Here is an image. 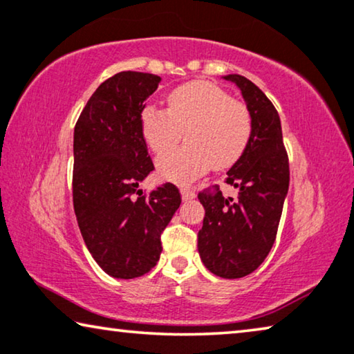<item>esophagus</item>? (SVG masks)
Here are the masks:
<instances>
[{
	"mask_svg": "<svg viewBox=\"0 0 354 354\" xmlns=\"http://www.w3.org/2000/svg\"><path fill=\"white\" fill-rule=\"evenodd\" d=\"M180 193H182V199L183 201H188V199H193L194 198V192H193V189L192 188H189V187H185V185H183V187L180 188Z\"/></svg>",
	"mask_w": 354,
	"mask_h": 354,
	"instance_id": "1",
	"label": "esophagus"
}]
</instances>
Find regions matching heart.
<instances>
[{"label":"heart","instance_id":"heart-1","mask_svg":"<svg viewBox=\"0 0 354 354\" xmlns=\"http://www.w3.org/2000/svg\"><path fill=\"white\" fill-rule=\"evenodd\" d=\"M187 136V145L156 162L158 174L171 182H189L212 166L225 171L245 153L253 134V117L242 101L221 86L193 80L174 88L167 111L149 104L140 113V133L156 155H162Z\"/></svg>","mask_w":354,"mask_h":354}]
</instances>
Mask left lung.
I'll return each mask as SVG.
<instances>
[{
    "label": "left lung",
    "mask_w": 354,
    "mask_h": 354,
    "mask_svg": "<svg viewBox=\"0 0 354 354\" xmlns=\"http://www.w3.org/2000/svg\"><path fill=\"white\" fill-rule=\"evenodd\" d=\"M253 117L245 153L227 171L225 182L239 189L225 198L218 185L199 192L205 209L198 232L201 259L212 274L241 279L257 270L274 245L290 185V162L277 109L252 80L230 74Z\"/></svg>",
    "instance_id": "obj_1"
}]
</instances>
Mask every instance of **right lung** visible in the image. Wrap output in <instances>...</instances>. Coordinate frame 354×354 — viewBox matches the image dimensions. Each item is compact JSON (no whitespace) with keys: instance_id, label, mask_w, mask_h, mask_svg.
I'll return each instance as SVG.
<instances>
[{"instance_id":"add662e5","label":"right lung","mask_w":354,"mask_h":354,"mask_svg":"<svg viewBox=\"0 0 354 354\" xmlns=\"http://www.w3.org/2000/svg\"><path fill=\"white\" fill-rule=\"evenodd\" d=\"M160 75L122 71L104 80L74 128L73 203L91 257L115 279H136L158 263L161 234L182 203L169 182L150 193L139 183L155 169L140 133L145 100Z\"/></svg>"}]
</instances>
